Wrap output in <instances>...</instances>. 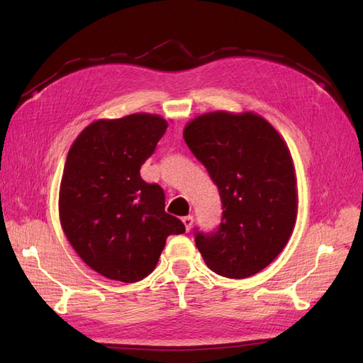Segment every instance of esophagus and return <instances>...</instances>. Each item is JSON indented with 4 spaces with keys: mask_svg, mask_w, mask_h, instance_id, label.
<instances>
[{
    "mask_svg": "<svg viewBox=\"0 0 363 363\" xmlns=\"http://www.w3.org/2000/svg\"><path fill=\"white\" fill-rule=\"evenodd\" d=\"M182 221H183V224H184V227H186V230H191V227H192V224H194V216L192 215H188V216H183L182 218Z\"/></svg>",
    "mask_w": 363,
    "mask_h": 363,
    "instance_id": "esophagus-1",
    "label": "esophagus"
}]
</instances>
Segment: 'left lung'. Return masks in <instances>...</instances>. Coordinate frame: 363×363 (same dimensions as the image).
<instances>
[{"mask_svg": "<svg viewBox=\"0 0 363 363\" xmlns=\"http://www.w3.org/2000/svg\"><path fill=\"white\" fill-rule=\"evenodd\" d=\"M183 136L223 204L213 232L194 228L195 244L219 276L250 277L280 255L292 233L296 180L289 150L268 121L250 112L206 113Z\"/></svg>", "mask_w": 363, "mask_h": 363, "instance_id": "left-lung-1", "label": "left lung"}]
</instances>
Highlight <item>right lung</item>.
Wrapping results in <instances>:
<instances>
[{
	"label": "right lung",
	"mask_w": 363,
	"mask_h": 363,
	"mask_svg": "<svg viewBox=\"0 0 363 363\" xmlns=\"http://www.w3.org/2000/svg\"><path fill=\"white\" fill-rule=\"evenodd\" d=\"M168 124L135 113L87 125L72 144L60 183L63 232L86 265L133 283L156 268L169 235L184 233L164 212V192L140 177Z\"/></svg>",
	"instance_id": "right-lung-1"
}]
</instances>
